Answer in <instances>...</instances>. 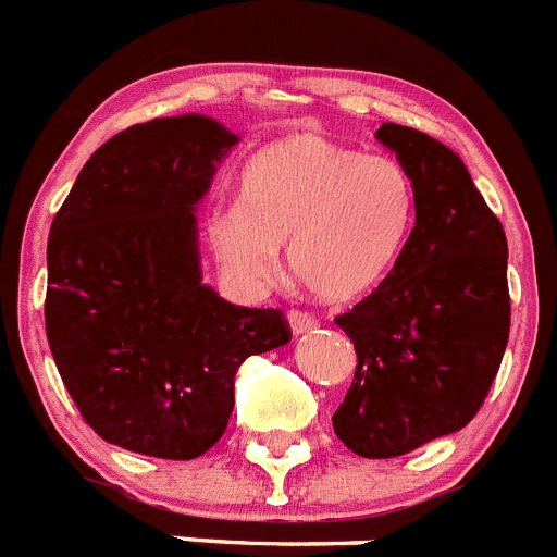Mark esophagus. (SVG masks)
I'll return each mask as SVG.
<instances>
[{
    "label": "esophagus",
    "instance_id": "1",
    "mask_svg": "<svg viewBox=\"0 0 557 557\" xmlns=\"http://www.w3.org/2000/svg\"><path fill=\"white\" fill-rule=\"evenodd\" d=\"M288 325H292L294 336H300L308 334V331H314L317 320L311 314H306V311H288Z\"/></svg>",
    "mask_w": 557,
    "mask_h": 557
}]
</instances>
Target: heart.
Returning <instances> with one entry per match:
<instances>
[{
    "mask_svg": "<svg viewBox=\"0 0 557 557\" xmlns=\"http://www.w3.org/2000/svg\"><path fill=\"white\" fill-rule=\"evenodd\" d=\"M416 221V186L394 156L294 133L246 163L237 209L212 221V246L237 280L265 283L286 246L294 280L345 306L394 274Z\"/></svg>",
    "mask_w": 557,
    "mask_h": 557,
    "instance_id": "heart-1",
    "label": "heart"
}]
</instances>
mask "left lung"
<instances>
[{"label": "left lung", "mask_w": 557, "mask_h": 557, "mask_svg": "<svg viewBox=\"0 0 557 557\" xmlns=\"http://www.w3.org/2000/svg\"><path fill=\"white\" fill-rule=\"evenodd\" d=\"M376 138L416 186V221L394 274L336 325L357 373L334 433L366 459H394L465 428L509 339L507 237L453 149L401 124Z\"/></svg>", "instance_id": "1"}]
</instances>
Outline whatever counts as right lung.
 <instances>
[{
    "label": "right lung",
    "mask_w": 557,
    "mask_h": 557,
    "mask_svg": "<svg viewBox=\"0 0 557 557\" xmlns=\"http://www.w3.org/2000/svg\"><path fill=\"white\" fill-rule=\"evenodd\" d=\"M237 141L198 112L135 124L92 152L53 218L48 343L110 445L198 459L226 430L237 368L292 339L283 311L203 283L195 212Z\"/></svg>",
    "instance_id": "1"
}]
</instances>
